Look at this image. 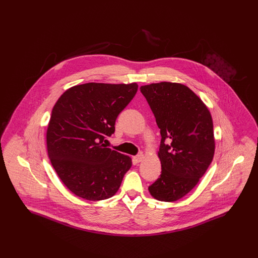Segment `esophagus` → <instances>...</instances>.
Wrapping results in <instances>:
<instances>
[{"label":"esophagus","instance_id":"obj_1","mask_svg":"<svg viewBox=\"0 0 258 258\" xmlns=\"http://www.w3.org/2000/svg\"><path fill=\"white\" fill-rule=\"evenodd\" d=\"M144 158H145V156H144V154L143 153H140L139 155H137V156H135V160L137 161V162H140V161H142V160H144Z\"/></svg>","mask_w":258,"mask_h":258}]
</instances>
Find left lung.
I'll return each instance as SVG.
<instances>
[{"mask_svg": "<svg viewBox=\"0 0 258 258\" xmlns=\"http://www.w3.org/2000/svg\"><path fill=\"white\" fill-rule=\"evenodd\" d=\"M140 91L161 135L158 152L161 174L148 189L160 201H177L197 185L213 160V119L202 99L184 84L152 83Z\"/></svg>", "mask_w": 258, "mask_h": 258, "instance_id": "left-lung-1", "label": "left lung"}]
</instances>
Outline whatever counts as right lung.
Segmentation results:
<instances>
[{
  "mask_svg": "<svg viewBox=\"0 0 258 258\" xmlns=\"http://www.w3.org/2000/svg\"><path fill=\"white\" fill-rule=\"evenodd\" d=\"M137 83L90 82L68 89L55 103L46 131L51 164L75 196L90 201L118 191L132 159L106 148L118 115L137 92Z\"/></svg>",
  "mask_w": 258,
  "mask_h": 258,
  "instance_id": "obj_1",
  "label": "right lung"
}]
</instances>
